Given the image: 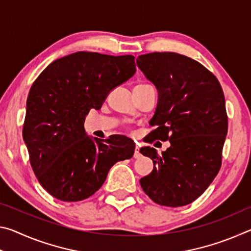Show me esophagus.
Listing matches in <instances>:
<instances>
[{
    "label": "esophagus",
    "instance_id": "1",
    "mask_svg": "<svg viewBox=\"0 0 251 251\" xmlns=\"http://www.w3.org/2000/svg\"><path fill=\"white\" fill-rule=\"evenodd\" d=\"M134 157H135V158H139V157H141V152H139V147H137V146H136V148H135Z\"/></svg>",
    "mask_w": 251,
    "mask_h": 251
}]
</instances>
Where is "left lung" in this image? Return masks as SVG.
Listing matches in <instances>:
<instances>
[{"mask_svg":"<svg viewBox=\"0 0 251 251\" xmlns=\"http://www.w3.org/2000/svg\"><path fill=\"white\" fill-rule=\"evenodd\" d=\"M136 62L158 91L150 122L156 126L151 137L171 143L160 156L155 148H141L154 169L139 182L158 205H188L205 192L222 166L228 130L223 88L211 72L185 55L155 52Z\"/></svg>","mask_w":251,"mask_h":251,"instance_id":"8db88e82","label":"left lung"}]
</instances>
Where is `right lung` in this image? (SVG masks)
Segmentation results:
<instances>
[{
  "instance_id": "1",
  "label": "right lung",
  "mask_w": 251,
  "mask_h": 251,
  "mask_svg": "<svg viewBox=\"0 0 251 251\" xmlns=\"http://www.w3.org/2000/svg\"><path fill=\"white\" fill-rule=\"evenodd\" d=\"M135 72L133 55L76 52L50 63L33 83L23 139L37 180L53 197L70 202L91 197L114 164L133 157L129 138L93 139L84 122Z\"/></svg>"
}]
</instances>
